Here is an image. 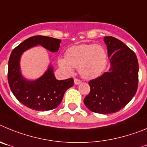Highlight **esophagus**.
Masks as SVG:
<instances>
[{
	"instance_id": "obj_1",
	"label": "esophagus",
	"mask_w": 147,
	"mask_h": 147,
	"mask_svg": "<svg viewBox=\"0 0 147 147\" xmlns=\"http://www.w3.org/2000/svg\"><path fill=\"white\" fill-rule=\"evenodd\" d=\"M81 80H79V79L75 78V80H74V83H75V85H79L80 83H81Z\"/></svg>"
}]
</instances>
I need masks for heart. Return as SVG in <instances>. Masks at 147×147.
<instances>
[{"instance_id": "heart-1", "label": "heart", "mask_w": 147, "mask_h": 147, "mask_svg": "<svg viewBox=\"0 0 147 147\" xmlns=\"http://www.w3.org/2000/svg\"><path fill=\"white\" fill-rule=\"evenodd\" d=\"M59 67L65 73L72 74L74 68L86 79L100 76L107 64V53L100 45L82 44L72 46L66 52V58L58 59Z\"/></svg>"}]
</instances>
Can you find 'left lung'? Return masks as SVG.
Segmentation results:
<instances>
[{
	"label": "left lung",
	"instance_id": "1",
	"mask_svg": "<svg viewBox=\"0 0 147 147\" xmlns=\"http://www.w3.org/2000/svg\"><path fill=\"white\" fill-rule=\"evenodd\" d=\"M111 67L96 79L90 80V92L83 102L92 112L116 113L133 99L138 88V63L135 53L121 41L105 36Z\"/></svg>",
	"mask_w": 147,
	"mask_h": 147
}]
</instances>
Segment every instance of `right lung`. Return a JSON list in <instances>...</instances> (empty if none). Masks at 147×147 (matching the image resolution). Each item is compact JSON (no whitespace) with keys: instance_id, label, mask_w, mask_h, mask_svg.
<instances>
[{"instance_id":"add662e5","label":"right lung","mask_w":147,"mask_h":147,"mask_svg":"<svg viewBox=\"0 0 147 147\" xmlns=\"http://www.w3.org/2000/svg\"><path fill=\"white\" fill-rule=\"evenodd\" d=\"M60 39L34 36L16 47L11 52L8 65V81L13 94L22 104L29 108L45 111L57 108L64 93L73 86V78L55 79L52 66H49L44 75L35 80H27L20 71L21 55L31 47L41 45L46 50L56 53L60 47Z\"/></svg>"}]
</instances>
